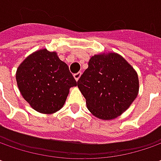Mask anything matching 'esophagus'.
<instances>
[{
  "label": "esophagus",
  "instance_id": "obj_1",
  "mask_svg": "<svg viewBox=\"0 0 161 161\" xmlns=\"http://www.w3.org/2000/svg\"><path fill=\"white\" fill-rule=\"evenodd\" d=\"M80 75H81V72L80 71V72H77V73H75V74L73 75V77H74V79H75L76 80H78L80 79Z\"/></svg>",
  "mask_w": 161,
  "mask_h": 161
}]
</instances>
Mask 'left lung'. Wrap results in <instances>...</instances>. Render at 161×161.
Listing matches in <instances>:
<instances>
[{"instance_id": "obj_1", "label": "left lung", "mask_w": 161, "mask_h": 161, "mask_svg": "<svg viewBox=\"0 0 161 161\" xmlns=\"http://www.w3.org/2000/svg\"><path fill=\"white\" fill-rule=\"evenodd\" d=\"M90 112L99 119L112 120L127 110L139 93L136 71L116 53L90 57L89 67L78 80Z\"/></svg>"}]
</instances>
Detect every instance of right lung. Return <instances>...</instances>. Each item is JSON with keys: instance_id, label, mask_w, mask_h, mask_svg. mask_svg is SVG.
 I'll use <instances>...</instances> for the list:
<instances>
[{"instance_id": "obj_1", "label": "right lung", "mask_w": 161, "mask_h": 161, "mask_svg": "<svg viewBox=\"0 0 161 161\" xmlns=\"http://www.w3.org/2000/svg\"><path fill=\"white\" fill-rule=\"evenodd\" d=\"M23 98L36 111L51 114L64 107L71 87L77 86L68 65L47 49L29 54L16 71Z\"/></svg>"}]
</instances>
